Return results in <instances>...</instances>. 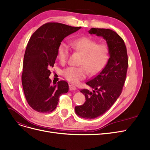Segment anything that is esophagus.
I'll return each instance as SVG.
<instances>
[{"label":"esophagus","mask_w":150,"mask_h":150,"mask_svg":"<svg viewBox=\"0 0 150 150\" xmlns=\"http://www.w3.org/2000/svg\"><path fill=\"white\" fill-rule=\"evenodd\" d=\"M69 90L70 91H71V90H76V88L73 85H69Z\"/></svg>","instance_id":"34e87169"}]
</instances>
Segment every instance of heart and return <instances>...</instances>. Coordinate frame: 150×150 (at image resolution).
I'll return each mask as SVG.
<instances>
[{
  "label": "heart",
  "instance_id": "heart-1",
  "mask_svg": "<svg viewBox=\"0 0 150 150\" xmlns=\"http://www.w3.org/2000/svg\"><path fill=\"white\" fill-rule=\"evenodd\" d=\"M97 42L88 37H81L71 42L73 49L78 52L81 58L80 67H70L64 69L62 75L71 83H76L85 79L89 73L98 74L106 65L109 57L108 47L103 43L97 44ZM69 48L65 42H61L57 48V58L61 64H64L68 59Z\"/></svg>",
  "mask_w": 150,
  "mask_h": 150
}]
</instances>
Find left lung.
Returning a JSON list of instances; mask_svg holds the SVG:
<instances>
[{"label":"left lung","mask_w":150,"mask_h":150,"mask_svg":"<svg viewBox=\"0 0 150 150\" xmlns=\"http://www.w3.org/2000/svg\"><path fill=\"white\" fill-rule=\"evenodd\" d=\"M91 35L103 37L107 42L110 58L105 68L86 84L93 88L80 90L85 102L75 107L76 114L85 119H94L104 114L117 101L126 80L128 60L122 38L112 30L91 28Z\"/></svg>","instance_id":"obj_1"}]
</instances>
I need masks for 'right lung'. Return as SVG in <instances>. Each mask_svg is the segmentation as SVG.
Here are the masks:
<instances>
[{"instance_id":"add662e5","label":"right lung","mask_w":150,"mask_h":150,"mask_svg":"<svg viewBox=\"0 0 150 150\" xmlns=\"http://www.w3.org/2000/svg\"><path fill=\"white\" fill-rule=\"evenodd\" d=\"M65 24H43L33 33L26 47L23 63L22 83L28 105L40 113L54 111L60 96L69 91L64 80L53 82L49 79L50 67H54L57 51L64 38L80 29Z\"/></svg>"}]
</instances>
